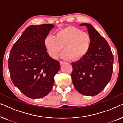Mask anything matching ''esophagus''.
<instances>
[{
    "label": "esophagus",
    "mask_w": 123,
    "mask_h": 123,
    "mask_svg": "<svg viewBox=\"0 0 123 123\" xmlns=\"http://www.w3.org/2000/svg\"><path fill=\"white\" fill-rule=\"evenodd\" d=\"M65 63V62H63V61H60V65H63V64Z\"/></svg>",
    "instance_id": "1"
}]
</instances>
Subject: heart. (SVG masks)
Returning <instances> with one entry per match:
<instances>
[{"label":"heart","instance_id":"1","mask_svg":"<svg viewBox=\"0 0 123 123\" xmlns=\"http://www.w3.org/2000/svg\"><path fill=\"white\" fill-rule=\"evenodd\" d=\"M91 37L88 33L75 26H69L56 32L55 36L48 35L44 39V46L49 55L53 59L60 56L65 60H78L86 56L90 49Z\"/></svg>","mask_w":123,"mask_h":123}]
</instances>
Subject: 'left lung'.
Here are the masks:
<instances>
[{
	"instance_id": "obj_1",
	"label": "left lung",
	"mask_w": 123,
	"mask_h": 123,
	"mask_svg": "<svg viewBox=\"0 0 123 123\" xmlns=\"http://www.w3.org/2000/svg\"><path fill=\"white\" fill-rule=\"evenodd\" d=\"M80 26L87 27L92 43L86 56L72 63L71 77L79 93L93 96L100 93L110 80L114 57L106 40L91 25L83 23Z\"/></svg>"
}]
</instances>
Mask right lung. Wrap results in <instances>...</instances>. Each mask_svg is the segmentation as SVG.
Segmentation results:
<instances>
[{
    "label": "right lung",
    "instance_id": "1",
    "mask_svg": "<svg viewBox=\"0 0 123 123\" xmlns=\"http://www.w3.org/2000/svg\"><path fill=\"white\" fill-rule=\"evenodd\" d=\"M53 24L31 25L26 28L13 45L8 59L12 81L22 93L37 99L48 95L60 63L47 53L44 39Z\"/></svg>",
    "mask_w": 123,
    "mask_h": 123
}]
</instances>
